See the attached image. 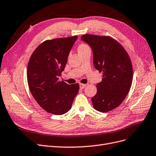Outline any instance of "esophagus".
I'll return each mask as SVG.
<instances>
[{
  "label": "esophagus",
  "mask_w": 156,
  "mask_h": 156,
  "mask_svg": "<svg viewBox=\"0 0 156 156\" xmlns=\"http://www.w3.org/2000/svg\"><path fill=\"white\" fill-rule=\"evenodd\" d=\"M86 84H83V83H80V89H84L86 87Z\"/></svg>",
  "instance_id": "34e87169"
}]
</instances>
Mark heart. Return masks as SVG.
<instances>
[{"label":"heart","mask_w":156,"mask_h":156,"mask_svg":"<svg viewBox=\"0 0 156 156\" xmlns=\"http://www.w3.org/2000/svg\"><path fill=\"white\" fill-rule=\"evenodd\" d=\"M89 49H90L89 46L87 44H84V43H82V44H79L78 47V51L79 53H82V52L87 50Z\"/></svg>","instance_id":"1"}]
</instances>
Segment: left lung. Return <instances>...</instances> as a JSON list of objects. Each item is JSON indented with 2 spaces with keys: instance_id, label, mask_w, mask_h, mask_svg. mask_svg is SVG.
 Masks as SVG:
<instances>
[{
  "instance_id": "obj_1",
  "label": "left lung",
  "mask_w": 156,
  "mask_h": 156,
  "mask_svg": "<svg viewBox=\"0 0 156 156\" xmlns=\"http://www.w3.org/2000/svg\"><path fill=\"white\" fill-rule=\"evenodd\" d=\"M81 39L93 50L94 67L103 73L102 81L96 85L92 98L96 111H111L122 104L130 90L133 69L130 57L117 40L109 36L83 34Z\"/></svg>"
}]
</instances>
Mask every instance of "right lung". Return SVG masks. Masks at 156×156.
<instances>
[{
	"label": "right lung",
	"instance_id": "add662e5",
	"mask_svg": "<svg viewBox=\"0 0 156 156\" xmlns=\"http://www.w3.org/2000/svg\"><path fill=\"white\" fill-rule=\"evenodd\" d=\"M77 38L45 40L34 51L28 62L29 88L38 104L49 113L62 115L68 112L78 93V83L58 81Z\"/></svg>",
	"mask_w": 156,
	"mask_h": 156
}]
</instances>
